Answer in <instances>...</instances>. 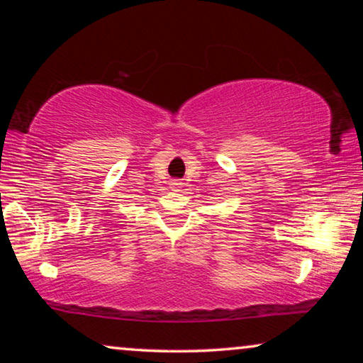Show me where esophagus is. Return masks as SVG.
Returning <instances> with one entry per match:
<instances>
[{
    "instance_id": "34e87169",
    "label": "esophagus",
    "mask_w": 363,
    "mask_h": 363,
    "mask_svg": "<svg viewBox=\"0 0 363 363\" xmlns=\"http://www.w3.org/2000/svg\"><path fill=\"white\" fill-rule=\"evenodd\" d=\"M173 186H174V187H179L181 184H179V182H173Z\"/></svg>"
}]
</instances>
